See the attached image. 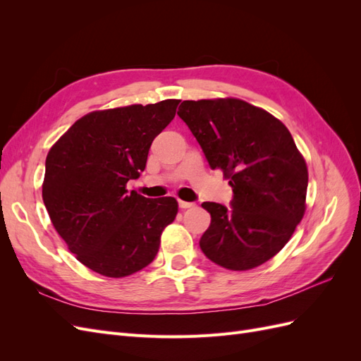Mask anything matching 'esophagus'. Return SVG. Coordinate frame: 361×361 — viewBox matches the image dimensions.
Returning <instances> with one entry per match:
<instances>
[{"mask_svg": "<svg viewBox=\"0 0 361 361\" xmlns=\"http://www.w3.org/2000/svg\"><path fill=\"white\" fill-rule=\"evenodd\" d=\"M179 207H180V209H190V207H194V203L179 200Z\"/></svg>", "mask_w": 361, "mask_h": 361, "instance_id": "esophagus-1", "label": "esophagus"}]
</instances>
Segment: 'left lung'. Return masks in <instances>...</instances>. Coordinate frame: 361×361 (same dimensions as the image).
<instances>
[{"mask_svg": "<svg viewBox=\"0 0 361 361\" xmlns=\"http://www.w3.org/2000/svg\"><path fill=\"white\" fill-rule=\"evenodd\" d=\"M178 116L233 190L232 207L204 202L200 248L232 271L256 268L288 244L305 211L309 173L279 118L241 99L183 101Z\"/></svg>", "mask_w": 361, "mask_h": 361, "instance_id": "left-lung-1", "label": "left lung"}]
</instances>
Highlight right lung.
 Listing matches in <instances>:
<instances>
[{
  "label": "right lung",
  "mask_w": 361,
  "mask_h": 361,
  "mask_svg": "<svg viewBox=\"0 0 361 361\" xmlns=\"http://www.w3.org/2000/svg\"><path fill=\"white\" fill-rule=\"evenodd\" d=\"M179 102L89 113L48 152L43 203L69 250L97 274L120 279L147 267L176 218V199H147L126 183L146 169L152 141Z\"/></svg>",
  "instance_id": "1"
}]
</instances>
